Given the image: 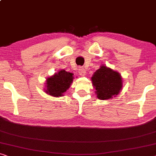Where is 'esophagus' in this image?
Wrapping results in <instances>:
<instances>
[{
    "mask_svg": "<svg viewBox=\"0 0 156 156\" xmlns=\"http://www.w3.org/2000/svg\"><path fill=\"white\" fill-rule=\"evenodd\" d=\"M78 73H80V76H85V73H86V71H85V69H84V68H83V67H80V68H79Z\"/></svg>",
    "mask_w": 156,
    "mask_h": 156,
    "instance_id": "34e87169",
    "label": "esophagus"
}]
</instances>
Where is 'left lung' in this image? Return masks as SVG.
<instances>
[{
  "label": "left lung",
  "instance_id": "1",
  "mask_svg": "<svg viewBox=\"0 0 156 156\" xmlns=\"http://www.w3.org/2000/svg\"><path fill=\"white\" fill-rule=\"evenodd\" d=\"M95 87L97 97L100 100H108L117 95L122 87L121 76L109 68L102 66L91 78Z\"/></svg>",
  "mask_w": 156,
  "mask_h": 156
}]
</instances>
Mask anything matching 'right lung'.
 Returning a JSON list of instances; mask_svg holds the SVG:
<instances>
[{
	"instance_id": "right-lung-1",
	"label": "right lung",
	"mask_w": 156,
	"mask_h": 156,
	"mask_svg": "<svg viewBox=\"0 0 156 156\" xmlns=\"http://www.w3.org/2000/svg\"><path fill=\"white\" fill-rule=\"evenodd\" d=\"M73 79V73L65 70L59 71L58 73L47 79L46 93L54 97L61 96L70 87Z\"/></svg>"
}]
</instances>
